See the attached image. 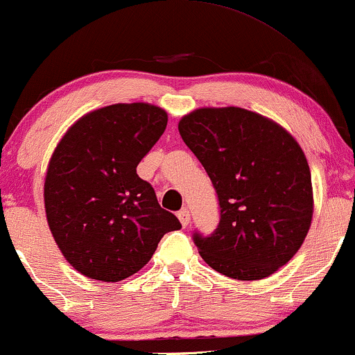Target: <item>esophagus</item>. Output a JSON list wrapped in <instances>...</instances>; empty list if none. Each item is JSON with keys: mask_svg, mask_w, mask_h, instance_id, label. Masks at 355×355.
Wrapping results in <instances>:
<instances>
[{"mask_svg": "<svg viewBox=\"0 0 355 355\" xmlns=\"http://www.w3.org/2000/svg\"><path fill=\"white\" fill-rule=\"evenodd\" d=\"M177 216H178V220H180V223H182L183 228H185V226H189V223H190V211L187 210V208H183V210L178 211Z\"/></svg>", "mask_w": 355, "mask_h": 355, "instance_id": "34e87169", "label": "esophagus"}]
</instances>
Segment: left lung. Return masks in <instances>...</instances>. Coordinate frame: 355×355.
Wrapping results in <instances>:
<instances>
[{
  "instance_id": "obj_1",
  "label": "left lung",
  "mask_w": 355,
  "mask_h": 355,
  "mask_svg": "<svg viewBox=\"0 0 355 355\" xmlns=\"http://www.w3.org/2000/svg\"><path fill=\"white\" fill-rule=\"evenodd\" d=\"M178 130L220 202L218 228L193 241L208 266L240 281L271 276L297 253L313 220L306 155L288 130L241 107H203Z\"/></svg>"
}]
</instances>
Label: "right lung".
<instances>
[{
    "mask_svg": "<svg viewBox=\"0 0 355 355\" xmlns=\"http://www.w3.org/2000/svg\"><path fill=\"white\" fill-rule=\"evenodd\" d=\"M157 105L114 104L80 117L51 157L46 218L55 245L80 275L117 283L150 261L165 233L180 230L137 165L166 127Z\"/></svg>",
    "mask_w": 355,
    "mask_h": 355,
    "instance_id": "obj_1",
    "label": "right lung"
}]
</instances>
